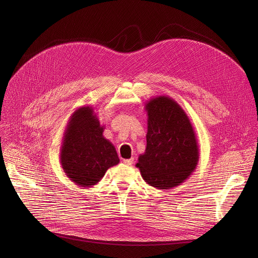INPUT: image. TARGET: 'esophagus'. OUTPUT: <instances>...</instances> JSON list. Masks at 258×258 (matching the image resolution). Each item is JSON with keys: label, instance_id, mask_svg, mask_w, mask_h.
Instances as JSON below:
<instances>
[{"label": "esophagus", "instance_id": "1", "mask_svg": "<svg viewBox=\"0 0 258 258\" xmlns=\"http://www.w3.org/2000/svg\"><path fill=\"white\" fill-rule=\"evenodd\" d=\"M123 163L126 165H132L134 163L133 159H123Z\"/></svg>", "mask_w": 258, "mask_h": 258}]
</instances>
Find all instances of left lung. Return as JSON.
<instances>
[{
    "mask_svg": "<svg viewBox=\"0 0 258 258\" xmlns=\"http://www.w3.org/2000/svg\"><path fill=\"white\" fill-rule=\"evenodd\" d=\"M145 152L138 158L143 180L157 189H170L187 180L197 168L199 145L190 120L172 98L160 95L145 103Z\"/></svg>",
    "mask_w": 258,
    "mask_h": 258,
    "instance_id": "1",
    "label": "left lung"
}]
</instances>
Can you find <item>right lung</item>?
<instances>
[{"label":"right lung","instance_id":"obj_1","mask_svg":"<svg viewBox=\"0 0 258 258\" xmlns=\"http://www.w3.org/2000/svg\"><path fill=\"white\" fill-rule=\"evenodd\" d=\"M103 131L90 105L78 107L68 122L59 160L67 177L80 187L96 185L108 168L119 163L116 148L103 137Z\"/></svg>","mask_w":258,"mask_h":258}]
</instances>
